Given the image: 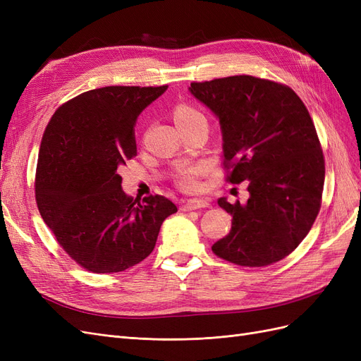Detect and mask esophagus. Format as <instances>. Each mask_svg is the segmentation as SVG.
I'll return each instance as SVG.
<instances>
[{"instance_id": "esophagus-1", "label": "esophagus", "mask_w": 361, "mask_h": 361, "mask_svg": "<svg viewBox=\"0 0 361 361\" xmlns=\"http://www.w3.org/2000/svg\"><path fill=\"white\" fill-rule=\"evenodd\" d=\"M207 206H209V202L192 199V200L183 202L180 209H182V211H195V209H203V207H207Z\"/></svg>"}]
</instances>
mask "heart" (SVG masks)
I'll list each match as a JSON object with an SVG mask.
<instances>
[{
	"label": "heart",
	"instance_id": "b5f03b06",
	"mask_svg": "<svg viewBox=\"0 0 361 361\" xmlns=\"http://www.w3.org/2000/svg\"><path fill=\"white\" fill-rule=\"evenodd\" d=\"M173 116L179 128H187L197 122H206V116L190 104H178L174 106ZM203 173V167L197 164H191V166H183L176 170L174 179H176L178 187L183 191H197L200 188V176Z\"/></svg>",
	"mask_w": 361,
	"mask_h": 361
}]
</instances>
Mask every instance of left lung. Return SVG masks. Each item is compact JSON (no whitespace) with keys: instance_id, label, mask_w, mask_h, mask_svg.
I'll return each mask as SVG.
<instances>
[{"instance_id":"obj_1","label":"left lung","mask_w":361,"mask_h":361,"mask_svg":"<svg viewBox=\"0 0 361 361\" xmlns=\"http://www.w3.org/2000/svg\"><path fill=\"white\" fill-rule=\"evenodd\" d=\"M220 118L228 183L247 180L250 199L218 204L232 228L214 255L259 268L285 259L307 236L322 203L325 161L314 123L290 87L251 75L191 82Z\"/></svg>"}]
</instances>
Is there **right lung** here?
<instances>
[{
	"label": "right lung",
	"instance_id": "right-lung-1",
	"mask_svg": "<svg viewBox=\"0 0 361 361\" xmlns=\"http://www.w3.org/2000/svg\"><path fill=\"white\" fill-rule=\"evenodd\" d=\"M167 85H108L64 102L42 137L35 192L43 221L84 269L120 272L155 248L162 221L178 207L164 195L122 191L117 169L137 157L138 114Z\"/></svg>",
	"mask_w": 361,
	"mask_h": 361
}]
</instances>
